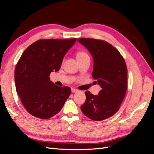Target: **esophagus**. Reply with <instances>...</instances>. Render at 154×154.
I'll return each mask as SVG.
<instances>
[{"label":"esophagus","mask_w":154,"mask_h":154,"mask_svg":"<svg viewBox=\"0 0 154 154\" xmlns=\"http://www.w3.org/2000/svg\"><path fill=\"white\" fill-rule=\"evenodd\" d=\"M71 91H72V93H76V92H78V90L76 89V88H71Z\"/></svg>","instance_id":"esophagus-1"}]
</instances>
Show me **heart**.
<instances>
[{
    "mask_svg": "<svg viewBox=\"0 0 154 154\" xmlns=\"http://www.w3.org/2000/svg\"><path fill=\"white\" fill-rule=\"evenodd\" d=\"M88 57V54L83 52V51H80V52H78L76 54V57H77V59L78 58H85V57Z\"/></svg>",
    "mask_w": 154,
    "mask_h": 154,
    "instance_id": "obj_1",
    "label": "heart"
}]
</instances>
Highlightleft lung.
I'll return each instance as SVG.
<instances>
[{"instance_id":"1","label":"left lung","mask_w":154,"mask_h":154,"mask_svg":"<svg viewBox=\"0 0 154 154\" xmlns=\"http://www.w3.org/2000/svg\"><path fill=\"white\" fill-rule=\"evenodd\" d=\"M78 41L89 51L94 66L92 76L101 90L97 95L86 91L81 110L87 118L102 121L118 111L127 88V68L119 51L107 42L92 38Z\"/></svg>"}]
</instances>
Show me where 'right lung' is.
I'll return each mask as SVG.
<instances>
[{"label":"right lung","mask_w":154,"mask_h":154,"mask_svg":"<svg viewBox=\"0 0 154 154\" xmlns=\"http://www.w3.org/2000/svg\"><path fill=\"white\" fill-rule=\"evenodd\" d=\"M76 38L40 40L22 53L15 70L17 92L26 110L36 118L49 119L62 109L71 94L70 87L50 81L59 71L64 56Z\"/></svg>","instance_id":"right-lung-1"}]
</instances>
